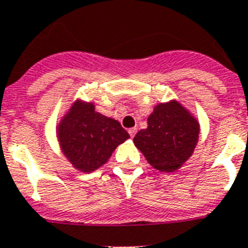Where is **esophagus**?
<instances>
[{"mask_svg":"<svg viewBox=\"0 0 248 248\" xmlns=\"http://www.w3.org/2000/svg\"><path fill=\"white\" fill-rule=\"evenodd\" d=\"M137 131H138L137 128H130V129H129V130H128V133H129V135H130L131 138H134L135 134H137Z\"/></svg>","mask_w":248,"mask_h":248,"instance_id":"esophagus-1","label":"esophagus"}]
</instances>
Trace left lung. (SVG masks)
I'll return each instance as SVG.
<instances>
[{
  "label": "left lung",
  "mask_w": 248,
  "mask_h": 248,
  "mask_svg": "<svg viewBox=\"0 0 248 248\" xmlns=\"http://www.w3.org/2000/svg\"><path fill=\"white\" fill-rule=\"evenodd\" d=\"M199 139V124L179 103L159 104L148 118V128L134 137V144L151 166L174 171L191 156Z\"/></svg>",
  "instance_id": "8db88e82"
}]
</instances>
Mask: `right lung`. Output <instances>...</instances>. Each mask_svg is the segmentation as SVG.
I'll use <instances>...</instances> for the list:
<instances>
[{"label": "right lung", "instance_id": "right-lung-1", "mask_svg": "<svg viewBox=\"0 0 248 248\" xmlns=\"http://www.w3.org/2000/svg\"><path fill=\"white\" fill-rule=\"evenodd\" d=\"M58 138L68 160L77 169L91 172L107 163L129 134L119 122L94 111L92 103H76L61 123Z\"/></svg>", "mask_w": 248, "mask_h": 248}]
</instances>
